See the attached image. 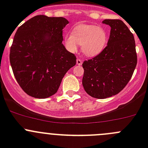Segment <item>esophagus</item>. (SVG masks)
Masks as SVG:
<instances>
[{"instance_id": "1", "label": "esophagus", "mask_w": 148, "mask_h": 148, "mask_svg": "<svg viewBox=\"0 0 148 148\" xmlns=\"http://www.w3.org/2000/svg\"><path fill=\"white\" fill-rule=\"evenodd\" d=\"M76 64L77 65H79V66H80V65H82V60H81V59H77L76 60Z\"/></svg>"}]
</instances>
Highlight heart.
<instances>
[{
    "label": "heart",
    "instance_id": "obj_1",
    "mask_svg": "<svg viewBox=\"0 0 148 148\" xmlns=\"http://www.w3.org/2000/svg\"><path fill=\"white\" fill-rule=\"evenodd\" d=\"M108 33L103 27L89 24H78L72 33L64 35V43L67 49L75 52L78 44L82 52L87 57H95L100 54L107 45Z\"/></svg>",
    "mask_w": 148,
    "mask_h": 148
}]
</instances>
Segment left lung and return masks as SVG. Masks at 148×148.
<instances>
[{
    "label": "left lung",
    "instance_id": "8db88e82",
    "mask_svg": "<svg viewBox=\"0 0 148 148\" xmlns=\"http://www.w3.org/2000/svg\"><path fill=\"white\" fill-rule=\"evenodd\" d=\"M110 27L108 46L95 58L84 61L82 84L87 94L106 99L118 94L130 80L137 64L134 37L125 23L106 19Z\"/></svg>",
    "mask_w": 148,
    "mask_h": 148
}]
</instances>
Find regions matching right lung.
<instances>
[{"mask_svg":"<svg viewBox=\"0 0 148 148\" xmlns=\"http://www.w3.org/2000/svg\"><path fill=\"white\" fill-rule=\"evenodd\" d=\"M62 17L37 15L18 27L10 48V60L18 84L29 95L46 99L57 92L66 72L76 64L66 49Z\"/></svg>","mask_w":148,"mask_h":148,"instance_id":"add662e5","label":"right lung"}]
</instances>
